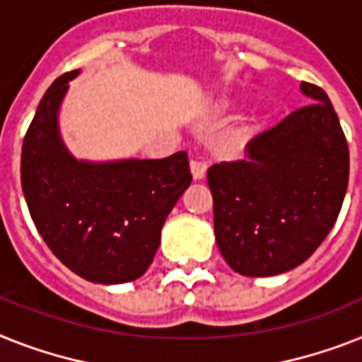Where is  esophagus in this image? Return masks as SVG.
<instances>
[{
    "label": "esophagus",
    "instance_id": "esophagus-1",
    "mask_svg": "<svg viewBox=\"0 0 362 362\" xmlns=\"http://www.w3.org/2000/svg\"><path fill=\"white\" fill-rule=\"evenodd\" d=\"M190 172H192V177L199 181L207 174V164L202 163V160H190Z\"/></svg>",
    "mask_w": 362,
    "mask_h": 362
}]
</instances>
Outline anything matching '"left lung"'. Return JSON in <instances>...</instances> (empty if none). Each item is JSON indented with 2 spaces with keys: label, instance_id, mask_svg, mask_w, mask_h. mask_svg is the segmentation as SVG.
<instances>
[{
  "label": "left lung",
  "instance_id": "1",
  "mask_svg": "<svg viewBox=\"0 0 362 362\" xmlns=\"http://www.w3.org/2000/svg\"><path fill=\"white\" fill-rule=\"evenodd\" d=\"M309 105L246 146L247 159L213 164L218 250L240 276L270 277L307 261L333 229L344 202L349 151L320 86L301 83Z\"/></svg>",
  "mask_w": 362,
  "mask_h": 362
}]
</instances>
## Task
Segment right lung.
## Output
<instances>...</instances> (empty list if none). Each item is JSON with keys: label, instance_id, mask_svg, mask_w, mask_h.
Returning a JSON list of instances; mask_svg holds the SVG:
<instances>
[{"label": "right lung", "instance_id": "obj_1", "mask_svg": "<svg viewBox=\"0 0 362 362\" xmlns=\"http://www.w3.org/2000/svg\"><path fill=\"white\" fill-rule=\"evenodd\" d=\"M53 81L22 146V190L33 222L49 250L92 283L120 285L144 276L160 229L192 183L187 151L166 159L83 160L62 142L59 110L68 83Z\"/></svg>", "mask_w": 362, "mask_h": 362}]
</instances>
